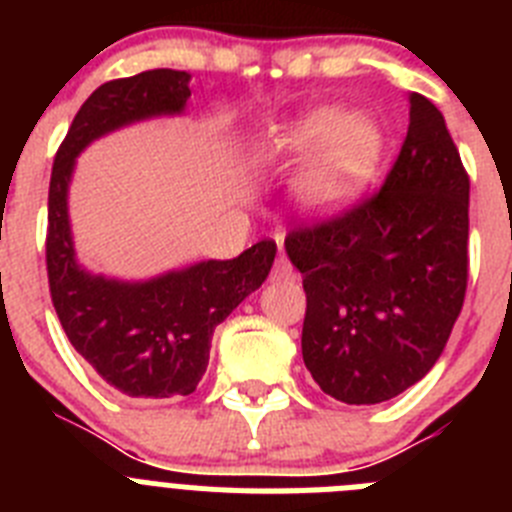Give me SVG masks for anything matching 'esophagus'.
<instances>
[{
	"instance_id": "esophagus-1",
	"label": "esophagus",
	"mask_w": 512,
	"mask_h": 512,
	"mask_svg": "<svg viewBox=\"0 0 512 512\" xmlns=\"http://www.w3.org/2000/svg\"><path fill=\"white\" fill-rule=\"evenodd\" d=\"M271 277L277 279V282H289V279H297L295 269H292V264H289L287 259H284L282 253H279L277 264H274V271H271Z\"/></svg>"
}]
</instances>
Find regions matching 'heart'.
<instances>
[{
    "label": "heart",
    "mask_w": 512,
    "mask_h": 512,
    "mask_svg": "<svg viewBox=\"0 0 512 512\" xmlns=\"http://www.w3.org/2000/svg\"><path fill=\"white\" fill-rule=\"evenodd\" d=\"M382 128L366 112L323 104L266 130L256 156L269 166H287L312 156L297 182V197L312 212L328 215L348 207L379 166Z\"/></svg>",
    "instance_id": "b5f03b06"
}]
</instances>
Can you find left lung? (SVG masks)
<instances>
[{"label":"left lung","mask_w":512,"mask_h":512,"mask_svg":"<svg viewBox=\"0 0 512 512\" xmlns=\"http://www.w3.org/2000/svg\"><path fill=\"white\" fill-rule=\"evenodd\" d=\"M408 99L384 187L284 241L307 295L302 359L346 405L392 400L431 372L467 292L469 176L436 104Z\"/></svg>","instance_id":"left-lung-1"}]
</instances>
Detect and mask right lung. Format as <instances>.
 <instances>
[{"instance_id":"right-lung-1","label":"right lung","mask_w":512,"mask_h":512,"mask_svg":"<svg viewBox=\"0 0 512 512\" xmlns=\"http://www.w3.org/2000/svg\"><path fill=\"white\" fill-rule=\"evenodd\" d=\"M187 71L153 69L94 89L53 161L45 264L53 307L71 346L128 397L192 395L210 361L212 333L269 277L277 243L259 241L228 261H200L143 282L92 274L79 264L69 187L89 143L140 120L182 115Z\"/></svg>"}]
</instances>
